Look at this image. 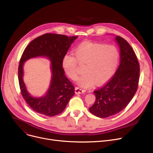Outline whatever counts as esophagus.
Instances as JSON below:
<instances>
[{
  "instance_id": "1",
  "label": "esophagus",
  "mask_w": 153,
  "mask_h": 153,
  "mask_svg": "<svg viewBox=\"0 0 153 153\" xmlns=\"http://www.w3.org/2000/svg\"><path fill=\"white\" fill-rule=\"evenodd\" d=\"M85 92V91L84 89H81V88H80V87H77L75 88V92L76 94H83Z\"/></svg>"
}]
</instances>
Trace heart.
I'll list each match as a JSON object with an SVG mask.
<instances>
[{
  "label": "heart",
  "mask_w": 153,
  "mask_h": 153,
  "mask_svg": "<svg viewBox=\"0 0 153 153\" xmlns=\"http://www.w3.org/2000/svg\"><path fill=\"white\" fill-rule=\"evenodd\" d=\"M75 56L71 53L64 55L62 66L67 76L75 80L78 75L77 62L85 64L84 73L77 79V84L82 87L106 82L113 76L117 69L119 53L113 46L85 42L74 50Z\"/></svg>",
  "instance_id": "b5f03b06"
}]
</instances>
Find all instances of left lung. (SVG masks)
Returning a JSON list of instances; mask_svg holds the SVG:
<instances>
[{
	"label": "left lung",
	"mask_w": 153,
	"mask_h": 153,
	"mask_svg": "<svg viewBox=\"0 0 153 153\" xmlns=\"http://www.w3.org/2000/svg\"><path fill=\"white\" fill-rule=\"evenodd\" d=\"M115 41L120 50V63L115 75L100 89L94 91L95 101L89 108L100 118L114 115L130 102L138 89L140 65L131 46L125 39L117 36Z\"/></svg>",
	"instance_id": "obj_1"
}]
</instances>
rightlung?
Segmentation results:
<instances>
[{
	"mask_svg": "<svg viewBox=\"0 0 153 153\" xmlns=\"http://www.w3.org/2000/svg\"><path fill=\"white\" fill-rule=\"evenodd\" d=\"M77 36L46 33L33 39L27 46L21 57L19 81L21 93L28 105L37 113L47 117L57 115L65 109L75 94L74 87L64 74L62 59ZM43 57L50 61L51 80L48 89L42 97H33L27 90L23 81L25 62L31 58Z\"/></svg>",
	"mask_w": 153,
	"mask_h": 153,
	"instance_id": "1",
	"label": "right lung"
}]
</instances>
